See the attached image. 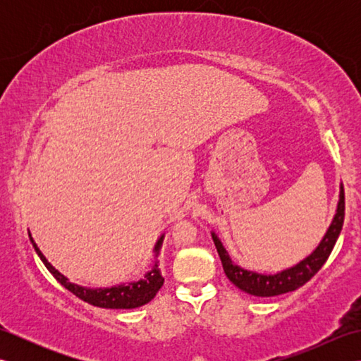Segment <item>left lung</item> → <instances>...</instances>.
<instances>
[{
	"label": "left lung",
	"mask_w": 361,
	"mask_h": 361,
	"mask_svg": "<svg viewBox=\"0 0 361 361\" xmlns=\"http://www.w3.org/2000/svg\"><path fill=\"white\" fill-rule=\"evenodd\" d=\"M343 221L344 189L340 183V194L338 203H336L335 216L331 221V225H329L326 234L323 235V239L319 240L318 247L313 250L309 256L299 260L298 264L288 268H283V270L276 273H260L255 270H247V268L235 264L231 256H229L225 245L221 243L220 237L214 231H211V235L214 243H216V248L220 256L221 265H224L226 278L231 281L237 288L245 291V293L260 298H270L288 293V291H293L299 287H302L305 282L310 281L313 276L319 271V268L324 265L329 255L332 252L336 239H338L343 228Z\"/></svg>",
	"instance_id": "obj_1"
}]
</instances>
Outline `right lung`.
I'll list each match as a JSON object with an SVG mask.
<instances>
[{
  "mask_svg": "<svg viewBox=\"0 0 361 361\" xmlns=\"http://www.w3.org/2000/svg\"><path fill=\"white\" fill-rule=\"evenodd\" d=\"M29 239L32 242V247L38 257L42 259V262L44 267L48 268L51 274L56 278L62 286L70 290L73 295L80 298L82 301H85L94 307H102V309H136L141 307V305L150 302L155 295L158 293V290L163 287L164 278L161 276V270L158 267V255L159 250L163 247V240H164V234H161L158 237V240L153 247V264L150 265V270L145 273L141 279L137 281H128V282H121L118 286H111V287H83L79 286V283L70 282V279L60 273L56 267H52L48 259L43 256V252L40 248L37 247V243L34 240L32 234L29 233Z\"/></svg>",
  "mask_w": 361,
  "mask_h": 361,
  "instance_id": "add662e5",
  "label": "right lung"
}]
</instances>
